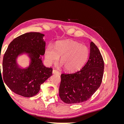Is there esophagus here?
Here are the masks:
<instances>
[{"label": "esophagus", "mask_w": 124, "mask_h": 124, "mask_svg": "<svg viewBox=\"0 0 124 124\" xmlns=\"http://www.w3.org/2000/svg\"><path fill=\"white\" fill-rule=\"evenodd\" d=\"M53 74H59V71L57 70H53Z\"/></svg>", "instance_id": "obj_1"}]
</instances>
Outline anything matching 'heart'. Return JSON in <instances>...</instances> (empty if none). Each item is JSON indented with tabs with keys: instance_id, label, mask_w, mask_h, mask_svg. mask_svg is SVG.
Returning a JSON list of instances; mask_svg holds the SVG:
<instances>
[{
	"instance_id": "heart-1",
	"label": "heart",
	"mask_w": 124,
	"mask_h": 124,
	"mask_svg": "<svg viewBox=\"0 0 124 124\" xmlns=\"http://www.w3.org/2000/svg\"><path fill=\"white\" fill-rule=\"evenodd\" d=\"M89 54L88 47L71 40L59 41L54 49L51 45L45 51V58L51 63L57 62L61 57L62 65L66 71L75 72L80 70L87 62Z\"/></svg>"
}]
</instances>
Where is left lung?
I'll return each instance as SVG.
<instances>
[{
	"label": "left lung",
	"instance_id": "obj_1",
	"mask_svg": "<svg viewBox=\"0 0 124 124\" xmlns=\"http://www.w3.org/2000/svg\"><path fill=\"white\" fill-rule=\"evenodd\" d=\"M104 62L95 44H90L89 57L80 71L73 73L61 74L59 95L66 103L84 102L99 88L102 80Z\"/></svg>",
	"mask_w": 124,
	"mask_h": 124
}]
</instances>
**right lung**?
I'll return each instance as SVG.
<instances>
[{
  "mask_svg": "<svg viewBox=\"0 0 124 124\" xmlns=\"http://www.w3.org/2000/svg\"><path fill=\"white\" fill-rule=\"evenodd\" d=\"M44 36L35 32L18 36L9 44L3 56V80L17 95L25 97L36 95L41 85L52 75L53 69L45 67L41 60L46 47ZM23 54H27L31 59L30 66L24 69L20 68L16 62L18 56Z\"/></svg>",
  "mask_w": 124,
  "mask_h": 124,
  "instance_id": "add662e5",
  "label": "right lung"
}]
</instances>
